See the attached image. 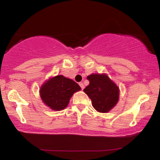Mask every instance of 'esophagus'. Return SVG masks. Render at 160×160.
I'll use <instances>...</instances> for the list:
<instances>
[{"instance_id": "obj_1", "label": "esophagus", "mask_w": 160, "mask_h": 160, "mask_svg": "<svg viewBox=\"0 0 160 160\" xmlns=\"http://www.w3.org/2000/svg\"><path fill=\"white\" fill-rule=\"evenodd\" d=\"M79 86L81 87V88H82V90L84 89V84H83V83H79Z\"/></svg>"}]
</instances>
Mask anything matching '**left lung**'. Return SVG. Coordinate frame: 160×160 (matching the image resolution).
<instances>
[{
	"label": "left lung",
	"mask_w": 160,
	"mask_h": 160,
	"mask_svg": "<svg viewBox=\"0 0 160 160\" xmlns=\"http://www.w3.org/2000/svg\"><path fill=\"white\" fill-rule=\"evenodd\" d=\"M87 78L89 84L84 92L91 99L94 108L100 113L108 112L119 100V87L105 73H93Z\"/></svg>",
	"instance_id": "obj_1"
}]
</instances>
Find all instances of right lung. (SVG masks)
I'll list each match as a JSON object with an SVG mask.
<instances>
[{
    "mask_svg": "<svg viewBox=\"0 0 160 160\" xmlns=\"http://www.w3.org/2000/svg\"><path fill=\"white\" fill-rule=\"evenodd\" d=\"M81 90L77 83L62 75L56 76L47 81L40 89L41 100L54 111L66 108L74 92Z\"/></svg>",
    "mask_w": 160,
    "mask_h": 160,
    "instance_id": "obj_1",
    "label": "right lung"
}]
</instances>
